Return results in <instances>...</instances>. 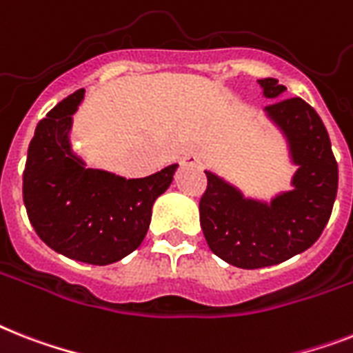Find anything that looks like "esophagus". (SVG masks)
<instances>
[{
    "mask_svg": "<svg viewBox=\"0 0 353 353\" xmlns=\"http://www.w3.org/2000/svg\"><path fill=\"white\" fill-rule=\"evenodd\" d=\"M181 165L183 167H196V165H199V157L194 156V154H186L181 159Z\"/></svg>",
    "mask_w": 353,
    "mask_h": 353,
    "instance_id": "1",
    "label": "esophagus"
}]
</instances>
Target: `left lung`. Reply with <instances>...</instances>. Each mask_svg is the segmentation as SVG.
<instances>
[{
	"label": "left lung",
	"instance_id": "8db88e82",
	"mask_svg": "<svg viewBox=\"0 0 353 353\" xmlns=\"http://www.w3.org/2000/svg\"><path fill=\"white\" fill-rule=\"evenodd\" d=\"M263 96L277 99L265 116L283 134L292 165V190L270 201L245 196L225 177L205 170L208 186L199 221L210 250L237 268H263L308 250L325 230L337 196L339 170L319 114L301 97L279 99L286 88L274 77L259 79Z\"/></svg>",
	"mask_w": 353,
	"mask_h": 353
}]
</instances>
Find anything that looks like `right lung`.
Masks as SVG:
<instances>
[{
    "mask_svg": "<svg viewBox=\"0 0 353 353\" xmlns=\"http://www.w3.org/2000/svg\"><path fill=\"white\" fill-rule=\"evenodd\" d=\"M83 97V88L70 94L37 123L23 172V201L45 245L68 259L105 266L141 245L152 205L170 186L177 165L141 179L88 168L70 141Z\"/></svg>",
    "mask_w": 353,
    "mask_h": 353,
    "instance_id": "right-lung-1",
    "label": "right lung"
}]
</instances>
